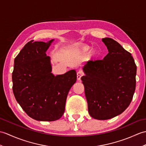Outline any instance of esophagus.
I'll use <instances>...</instances> for the list:
<instances>
[{"label": "esophagus", "instance_id": "esophagus-1", "mask_svg": "<svg viewBox=\"0 0 146 146\" xmlns=\"http://www.w3.org/2000/svg\"><path fill=\"white\" fill-rule=\"evenodd\" d=\"M83 76V73H81V72H77V80L80 81L81 80V76Z\"/></svg>", "mask_w": 146, "mask_h": 146}]
</instances>
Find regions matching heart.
<instances>
[{"label": "heart", "instance_id": "heart-1", "mask_svg": "<svg viewBox=\"0 0 146 146\" xmlns=\"http://www.w3.org/2000/svg\"><path fill=\"white\" fill-rule=\"evenodd\" d=\"M90 49V46H89L88 45H84V46H81L80 48H79L80 52H82V53L87 52L88 51H89Z\"/></svg>", "mask_w": 146, "mask_h": 146}]
</instances>
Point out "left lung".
<instances>
[{
  "instance_id": "1",
  "label": "left lung",
  "mask_w": 146,
  "mask_h": 146,
  "mask_svg": "<svg viewBox=\"0 0 146 146\" xmlns=\"http://www.w3.org/2000/svg\"><path fill=\"white\" fill-rule=\"evenodd\" d=\"M108 53L103 60L88 61L81 77L90 116L106 120L130 104L135 89L137 67L131 54L111 38L102 39Z\"/></svg>"
}]
</instances>
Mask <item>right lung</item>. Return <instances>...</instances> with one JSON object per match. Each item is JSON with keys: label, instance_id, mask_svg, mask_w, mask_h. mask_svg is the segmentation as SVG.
<instances>
[{"label": "right lung", "instance_id": "obj_1", "mask_svg": "<svg viewBox=\"0 0 146 146\" xmlns=\"http://www.w3.org/2000/svg\"><path fill=\"white\" fill-rule=\"evenodd\" d=\"M53 39L27 43L14 60L13 93L29 116L40 121L59 119L65 112L68 93L76 81V71L55 76L46 56Z\"/></svg>", "mask_w": 146, "mask_h": 146}]
</instances>
